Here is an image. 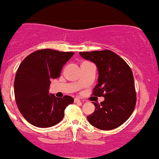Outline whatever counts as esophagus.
Instances as JSON below:
<instances>
[{"instance_id": "esophagus-1", "label": "esophagus", "mask_w": 159, "mask_h": 159, "mask_svg": "<svg viewBox=\"0 0 159 159\" xmlns=\"http://www.w3.org/2000/svg\"><path fill=\"white\" fill-rule=\"evenodd\" d=\"M81 102V100H80V99L79 98H74V102Z\"/></svg>"}]
</instances>
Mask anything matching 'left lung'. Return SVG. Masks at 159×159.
I'll list each match as a JSON object with an SVG mask.
<instances>
[{
	"mask_svg": "<svg viewBox=\"0 0 159 159\" xmlns=\"http://www.w3.org/2000/svg\"><path fill=\"white\" fill-rule=\"evenodd\" d=\"M85 59L94 62L98 70V85L93 95L104 97V101L94 102V111L87 117L94 127L102 130L117 128L131 116L136 103L134 76L122 58L111 50L80 52Z\"/></svg>",
	"mask_w": 159,
	"mask_h": 159,
	"instance_id": "left-lung-1",
	"label": "left lung"
}]
</instances>
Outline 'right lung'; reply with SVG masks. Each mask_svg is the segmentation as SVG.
<instances>
[{"mask_svg":"<svg viewBox=\"0 0 159 159\" xmlns=\"http://www.w3.org/2000/svg\"><path fill=\"white\" fill-rule=\"evenodd\" d=\"M74 52L44 49L33 52L22 61L14 83L15 98L18 110L27 122L37 127H50L64 117L65 108L74 98H59L49 94L51 79L60 75L63 65Z\"/></svg>","mask_w":159,"mask_h":159,"instance_id":"obj_1","label":"right lung"}]
</instances>
